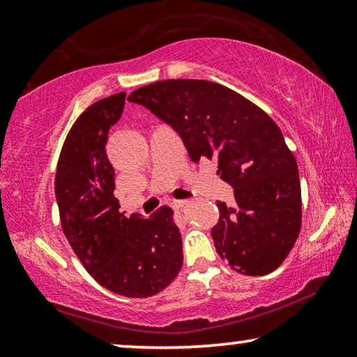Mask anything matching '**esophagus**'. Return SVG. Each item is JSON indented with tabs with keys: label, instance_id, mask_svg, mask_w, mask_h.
<instances>
[{
	"label": "esophagus",
	"instance_id": "1",
	"mask_svg": "<svg viewBox=\"0 0 357 357\" xmlns=\"http://www.w3.org/2000/svg\"><path fill=\"white\" fill-rule=\"evenodd\" d=\"M188 200H173L172 202V206L174 208V209H183L184 206H188Z\"/></svg>",
	"mask_w": 357,
	"mask_h": 357
}]
</instances>
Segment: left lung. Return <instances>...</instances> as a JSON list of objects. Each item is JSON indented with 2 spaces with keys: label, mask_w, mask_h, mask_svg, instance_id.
<instances>
[{
  "label": "left lung",
  "mask_w": 357,
  "mask_h": 357,
  "mask_svg": "<svg viewBox=\"0 0 357 357\" xmlns=\"http://www.w3.org/2000/svg\"><path fill=\"white\" fill-rule=\"evenodd\" d=\"M128 101L148 107L183 139L192 162L218 158L235 205L218 202L214 246L243 275H267L292 250L302 224L297 162L281 130L250 100L216 82L168 79L139 87Z\"/></svg>",
  "instance_id": "obj_1"
}]
</instances>
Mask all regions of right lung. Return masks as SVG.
Wrapping results in <instances>:
<instances>
[{"label": "right lung", "instance_id": "right-lung-1", "mask_svg": "<svg viewBox=\"0 0 357 357\" xmlns=\"http://www.w3.org/2000/svg\"><path fill=\"white\" fill-rule=\"evenodd\" d=\"M123 105L121 92L77 117L60 152L55 199L66 238L93 280L119 296L144 298L176 278L183 241L172 208L160 206L149 219L119 213L106 143Z\"/></svg>", "mask_w": 357, "mask_h": 357}]
</instances>
